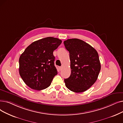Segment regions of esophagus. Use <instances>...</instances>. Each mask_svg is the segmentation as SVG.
I'll list each match as a JSON object with an SVG mask.
<instances>
[{"instance_id":"1","label":"esophagus","mask_w":123,"mask_h":123,"mask_svg":"<svg viewBox=\"0 0 123 123\" xmlns=\"http://www.w3.org/2000/svg\"><path fill=\"white\" fill-rule=\"evenodd\" d=\"M62 67H61V66H60V67H59V70H61V69H62Z\"/></svg>"}]
</instances>
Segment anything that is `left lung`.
Listing matches in <instances>:
<instances>
[{
    "label": "left lung",
    "mask_w": 123,
    "mask_h": 123,
    "mask_svg": "<svg viewBox=\"0 0 123 123\" xmlns=\"http://www.w3.org/2000/svg\"><path fill=\"white\" fill-rule=\"evenodd\" d=\"M69 52L71 74L64 79L66 86L74 92L86 91L97 81L101 66L98 54L84 41L70 39L64 42Z\"/></svg>",
    "instance_id": "obj_1"
}]
</instances>
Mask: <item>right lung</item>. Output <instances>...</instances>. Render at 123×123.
Segmentation results:
<instances>
[{
  "instance_id": "right-lung-1",
  "label": "right lung",
  "mask_w": 123,
  "mask_h": 123,
  "mask_svg": "<svg viewBox=\"0 0 123 123\" xmlns=\"http://www.w3.org/2000/svg\"><path fill=\"white\" fill-rule=\"evenodd\" d=\"M62 43L60 39L47 37L34 42L19 59V73L24 82L35 90L48 87L57 74L53 51Z\"/></svg>"
}]
</instances>
